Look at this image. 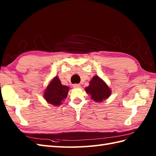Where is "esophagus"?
Returning a JSON list of instances; mask_svg holds the SVG:
<instances>
[{"label": "esophagus", "mask_w": 156, "mask_h": 156, "mask_svg": "<svg viewBox=\"0 0 156 156\" xmlns=\"http://www.w3.org/2000/svg\"><path fill=\"white\" fill-rule=\"evenodd\" d=\"M80 84H73V87L74 88H80Z\"/></svg>", "instance_id": "obj_1"}]
</instances>
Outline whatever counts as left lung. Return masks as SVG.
<instances>
[{
  "label": "left lung",
  "mask_w": 156,
  "mask_h": 156,
  "mask_svg": "<svg viewBox=\"0 0 156 156\" xmlns=\"http://www.w3.org/2000/svg\"><path fill=\"white\" fill-rule=\"evenodd\" d=\"M88 95L92 100L97 102H102L110 97L112 91L106 82L98 76H94L89 82V86L85 88Z\"/></svg>",
  "instance_id": "obj_1"
}]
</instances>
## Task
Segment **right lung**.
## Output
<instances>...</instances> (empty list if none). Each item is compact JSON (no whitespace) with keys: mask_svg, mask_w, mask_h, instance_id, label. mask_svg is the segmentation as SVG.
<instances>
[{"mask_svg":"<svg viewBox=\"0 0 156 156\" xmlns=\"http://www.w3.org/2000/svg\"><path fill=\"white\" fill-rule=\"evenodd\" d=\"M69 88L62 85L58 76H55L45 89L44 98L46 102L54 106H59L68 96Z\"/></svg>","mask_w":156,"mask_h":156,"instance_id":"add662e5","label":"right lung"}]
</instances>
